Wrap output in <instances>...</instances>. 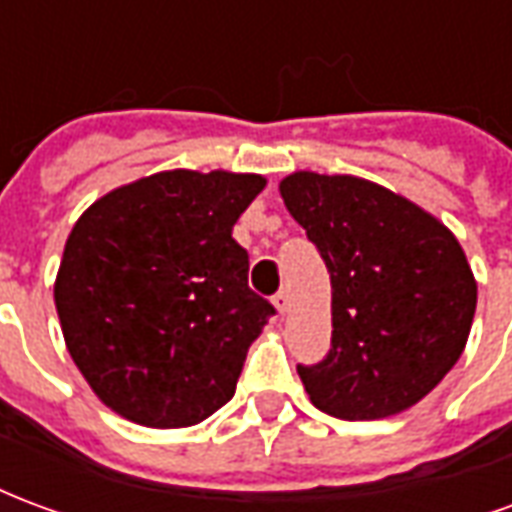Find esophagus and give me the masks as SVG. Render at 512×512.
Here are the masks:
<instances>
[{"label": "esophagus", "mask_w": 512, "mask_h": 512, "mask_svg": "<svg viewBox=\"0 0 512 512\" xmlns=\"http://www.w3.org/2000/svg\"><path fill=\"white\" fill-rule=\"evenodd\" d=\"M274 307H277L282 315L290 310V296H288V290H279L277 296H274Z\"/></svg>", "instance_id": "obj_1"}]
</instances>
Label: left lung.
I'll use <instances>...</instances> for the list:
<instances>
[{"instance_id": "8db88e82", "label": "left lung", "mask_w": 512, "mask_h": 512, "mask_svg": "<svg viewBox=\"0 0 512 512\" xmlns=\"http://www.w3.org/2000/svg\"><path fill=\"white\" fill-rule=\"evenodd\" d=\"M332 277V348L299 365L315 406L384 419L428 395L461 359L477 282L458 238L406 197L354 175L279 183Z\"/></svg>"}]
</instances>
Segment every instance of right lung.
I'll list each match as a JSON object with an SVG mask.
<instances>
[{"mask_svg": "<svg viewBox=\"0 0 512 512\" xmlns=\"http://www.w3.org/2000/svg\"><path fill=\"white\" fill-rule=\"evenodd\" d=\"M263 186L249 172L169 169L109 191L73 224L54 304L68 354L120 417L186 428L235 395L274 315L233 238Z\"/></svg>", "mask_w": 512, "mask_h": 512, "instance_id": "right-lung-1", "label": "right lung"}]
</instances>
